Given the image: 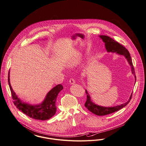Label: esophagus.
Returning <instances> with one entry per match:
<instances>
[{
	"instance_id": "1",
	"label": "esophagus",
	"mask_w": 146,
	"mask_h": 146,
	"mask_svg": "<svg viewBox=\"0 0 146 146\" xmlns=\"http://www.w3.org/2000/svg\"><path fill=\"white\" fill-rule=\"evenodd\" d=\"M70 84H74L76 83V80L73 78H71L70 80Z\"/></svg>"
}]
</instances>
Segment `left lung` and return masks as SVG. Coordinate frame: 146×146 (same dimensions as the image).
<instances>
[{
    "instance_id": "8db88e82",
    "label": "left lung",
    "mask_w": 146,
    "mask_h": 146,
    "mask_svg": "<svg viewBox=\"0 0 146 146\" xmlns=\"http://www.w3.org/2000/svg\"><path fill=\"white\" fill-rule=\"evenodd\" d=\"M99 36L102 40V41L104 42L105 48L108 52H112V53L115 52L116 54H117L119 55L124 56L125 57L129 64L131 66L132 73L135 76V83L136 80V77L135 76V72L133 66L131 56L129 51L126 49L124 46L120 44L118 42L115 41L114 39H113L108 36L102 35H100ZM85 92H86V94H87V100L85 104V107L92 113L100 116L107 115V114L112 113L113 112L118 111L120 109L123 108L129 103V102L131 100L132 95V92L129 100L123 104L114 106V107H104V106L97 105L92 102V101L91 100L90 95L88 93V91L85 90Z\"/></svg>"
}]
</instances>
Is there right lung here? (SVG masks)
Instances as JSON below:
<instances>
[{"label": "right lung", "instance_id": "add662e5", "mask_svg": "<svg viewBox=\"0 0 146 146\" xmlns=\"http://www.w3.org/2000/svg\"><path fill=\"white\" fill-rule=\"evenodd\" d=\"M8 83L11 92L14 104L17 108L27 116L36 120H45L49 119L55 114L56 111V100L58 93L63 89L61 84H58L52 88L47 94L44 101L39 104H28L23 102L16 95L12 89L10 82V70L8 74Z\"/></svg>", "mask_w": 146, "mask_h": 146}]
</instances>
